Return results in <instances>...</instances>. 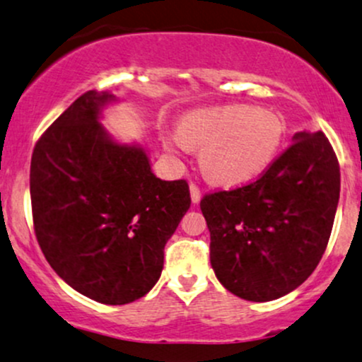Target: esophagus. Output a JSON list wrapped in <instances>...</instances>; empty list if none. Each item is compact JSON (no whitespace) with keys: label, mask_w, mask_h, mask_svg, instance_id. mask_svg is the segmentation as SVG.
<instances>
[{"label":"esophagus","mask_w":362,"mask_h":362,"mask_svg":"<svg viewBox=\"0 0 362 362\" xmlns=\"http://www.w3.org/2000/svg\"><path fill=\"white\" fill-rule=\"evenodd\" d=\"M189 189H190V199H192L194 204H197V202L201 201V189H199V185H195L194 182H190Z\"/></svg>","instance_id":"esophagus-1"}]
</instances>
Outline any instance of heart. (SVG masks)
<instances>
[{
	"label": "heart",
	"instance_id": "b5f03b06",
	"mask_svg": "<svg viewBox=\"0 0 362 362\" xmlns=\"http://www.w3.org/2000/svg\"><path fill=\"white\" fill-rule=\"evenodd\" d=\"M282 122L257 107L224 105L187 114L180 131L163 138L172 151L199 148L202 170L219 185H240L259 177L277 155Z\"/></svg>",
	"mask_w": 362,
	"mask_h": 362
}]
</instances>
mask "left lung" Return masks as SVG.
Returning a JSON list of instances; mask_svg holds the SVG:
<instances>
[{
	"label": "left lung",
	"instance_id": "obj_1",
	"mask_svg": "<svg viewBox=\"0 0 362 362\" xmlns=\"http://www.w3.org/2000/svg\"><path fill=\"white\" fill-rule=\"evenodd\" d=\"M340 194V168L322 131L294 143L257 180L206 194L211 265L248 301H272L301 286L325 253Z\"/></svg>",
	"mask_w": 362,
	"mask_h": 362
}]
</instances>
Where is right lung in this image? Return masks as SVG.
I'll use <instances>...</instances> for the list:
<instances>
[{"instance_id": "obj_1", "label": "right lung", "mask_w": 362, "mask_h": 362, "mask_svg": "<svg viewBox=\"0 0 362 362\" xmlns=\"http://www.w3.org/2000/svg\"><path fill=\"white\" fill-rule=\"evenodd\" d=\"M110 93L90 90L40 136L30 163L32 218L49 265L78 293L126 305L163 271V250L190 207L189 184L153 175L143 148L98 122Z\"/></svg>"}]
</instances>
